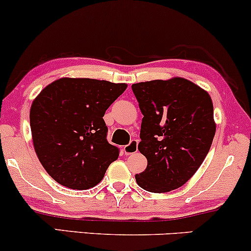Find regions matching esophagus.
I'll return each instance as SVG.
<instances>
[{
	"label": "esophagus",
	"mask_w": 251,
	"mask_h": 251,
	"mask_svg": "<svg viewBox=\"0 0 251 251\" xmlns=\"http://www.w3.org/2000/svg\"><path fill=\"white\" fill-rule=\"evenodd\" d=\"M138 151V140H132L128 145L124 146V152L125 154H132Z\"/></svg>",
	"instance_id": "34e87169"
}]
</instances>
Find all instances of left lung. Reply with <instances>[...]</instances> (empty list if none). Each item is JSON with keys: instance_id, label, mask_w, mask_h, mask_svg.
I'll return each mask as SVG.
<instances>
[{"instance_id": "left-lung-1", "label": "left lung", "mask_w": 251, "mask_h": 251, "mask_svg": "<svg viewBox=\"0 0 251 251\" xmlns=\"http://www.w3.org/2000/svg\"><path fill=\"white\" fill-rule=\"evenodd\" d=\"M143 113L140 153L148 159L135 175L140 188L163 194L180 188L205 159L216 125L208 92L183 77L132 85Z\"/></svg>"}]
</instances>
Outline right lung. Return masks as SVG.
I'll list each match as a JSON object with an SVG mask.
<instances>
[{"label": "right lung", "instance_id": "add662e5", "mask_svg": "<svg viewBox=\"0 0 251 251\" xmlns=\"http://www.w3.org/2000/svg\"><path fill=\"white\" fill-rule=\"evenodd\" d=\"M127 85L62 77L31 103L34 149L48 175L63 186L87 190L99 184L119 149L107 142L102 117Z\"/></svg>", "mask_w": 251, "mask_h": 251}]
</instances>
